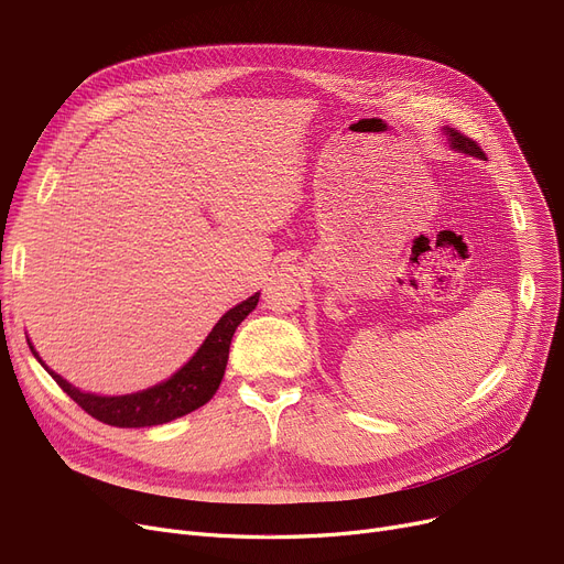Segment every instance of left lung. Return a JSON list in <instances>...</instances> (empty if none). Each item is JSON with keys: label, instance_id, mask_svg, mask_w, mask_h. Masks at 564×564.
I'll return each instance as SVG.
<instances>
[{"label": "left lung", "instance_id": "left-lung-1", "mask_svg": "<svg viewBox=\"0 0 564 564\" xmlns=\"http://www.w3.org/2000/svg\"><path fill=\"white\" fill-rule=\"evenodd\" d=\"M443 133L447 135L449 150H454L456 154H468V156H475V159H481V161H486V154L479 150V147H477V142H475V140L465 138L463 133H458V131H454V129H449V127H445V129H443Z\"/></svg>", "mask_w": 564, "mask_h": 564}]
</instances>
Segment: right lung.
Returning a JSON list of instances; mask_svg holds the SVG:
<instances>
[{"label": "right lung", "instance_id": "add662e5", "mask_svg": "<svg viewBox=\"0 0 564 564\" xmlns=\"http://www.w3.org/2000/svg\"><path fill=\"white\" fill-rule=\"evenodd\" d=\"M258 300H260V292H256V295H251L249 300H243L230 311H226L221 315V321L212 327V332L203 340V346L193 352V357L182 366V369H177L167 380L147 387L142 391H133V394L104 397V394H91V391L73 387L68 380L55 373L51 366L39 357L30 338L28 343H30L32 355L39 359L43 369L51 373L53 380L66 391V394L87 414H91L94 420H99L108 426H119V429L161 426L184 417V414L193 410H198L216 394L218 384H221L226 376L232 334L241 325L243 317L258 306Z\"/></svg>", "mask_w": 564, "mask_h": 564}]
</instances>
